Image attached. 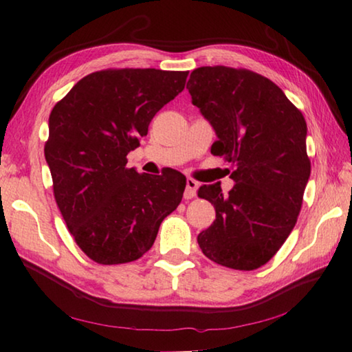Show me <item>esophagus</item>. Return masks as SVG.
Returning <instances> with one entry per match:
<instances>
[{"instance_id":"obj_1","label":"esophagus","mask_w":352,"mask_h":352,"mask_svg":"<svg viewBox=\"0 0 352 352\" xmlns=\"http://www.w3.org/2000/svg\"><path fill=\"white\" fill-rule=\"evenodd\" d=\"M197 188H199V183L194 180V178H188L186 180V189H184V199L189 200L192 199L195 194H197Z\"/></svg>"}]
</instances>
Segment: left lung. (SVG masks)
Here are the masks:
<instances>
[{"instance_id": "left-lung-1", "label": "left lung", "mask_w": 352, "mask_h": 352, "mask_svg": "<svg viewBox=\"0 0 352 352\" xmlns=\"http://www.w3.org/2000/svg\"><path fill=\"white\" fill-rule=\"evenodd\" d=\"M186 88L217 135L211 153L230 166L228 194L204 184L199 197L216 208V220L197 242L211 261L234 270L269 262L287 239L311 177L307 126L281 88L248 69L201 67Z\"/></svg>"}]
</instances>
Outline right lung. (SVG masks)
<instances>
[{
    "instance_id": "right-lung-1",
    "label": "right lung",
    "mask_w": 352,
    "mask_h": 352,
    "mask_svg": "<svg viewBox=\"0 0 352 352\" xmlns=\"http://www.w3.org/2000/svg\"><path fill=\"white\" fill-rule=\"evenodd\" d=\"M186 77L153 68L96 71L51 111L45 158L54 197L76 243L98 264L141 258L180 205L186 177L141 175L126 168V157Z\"/></svg>"
}]
</instances>
